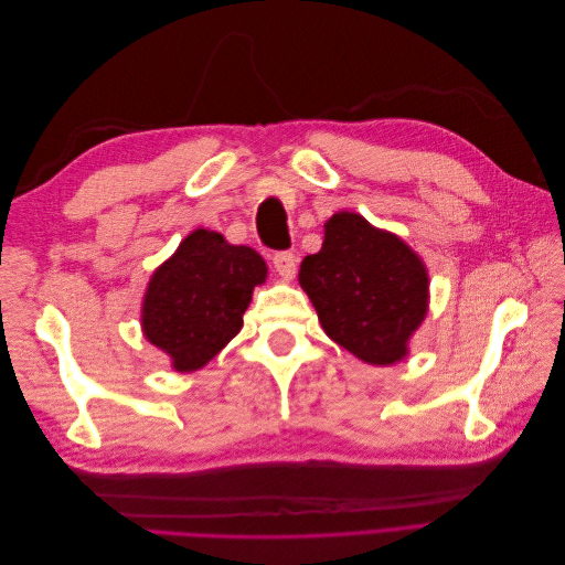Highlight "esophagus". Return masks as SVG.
Listing matches in <instances>:
<instances>
[{
    "mask_svg": "<svg viewBox=\"0 0 565 565\" xmlns=\"http://www.w3.org/2000/svg\"><path fill=\"white\" fill-rule=\"evenodd\" d=\"M273 266H276L278 276L282 280H292L297 273V256L292 252H278L273 254Z\"/></svg>",
    "mask_w": 565,
    "mask_h": 565,
    "instance_id": "34e87169",
    "label": "esophagus"
}]
</instances>
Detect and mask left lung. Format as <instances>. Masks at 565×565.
Listing matches in <instances>:
<instances>
[{
    "mask_svg": "<svg viewBox=\"0 0 565 565\" xmlns=\"http://www.w3.org/2000/svg\"><path fill=\"white\" fill-rule=\"evenodd\" d=\"M324 334L367 365H396L429 313V270L401 235L355 212L324 221L320 252L299 268Z\"/></svg>",
    "mask_w": 565,
    "mask_h": 565,
    "instance_id": "obj_1",
    "label": "left lung"
}]
</instances>
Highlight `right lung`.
Listing matches in <instances>:
<instances>
[{"instance_id": "right-lung-1", "label": "right lung", "mask_w": 565, "mask_h": 565, "mask_svg": "<svg viewBox=\"0 0 565 565\" xmlns=\"http://www.w3.org/2000/svg\"><path fill=\"white\" fill-rule=\"evenodd\" d=\"M268 266L247 245H231L210 228L188 233L177 252L148 280L141 303V330L188 374L207 365L241 332L243 313Z\"/></svg>"}]
</instances>
